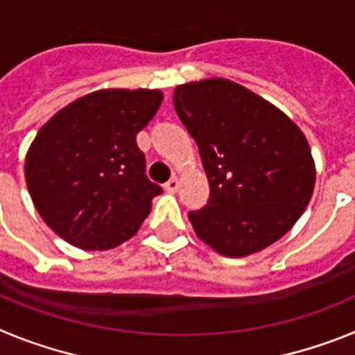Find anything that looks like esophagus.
<instances>
[{
  "label": "esophagus",
  "instance_id": "obj_1",
  "mask_svg": "<svg viewBox=\"0 0 355 355\" xmlns=\"http://www.w3.org/2000/svg\"><path fill=\"white\" fill-rule=\"evenodd\" d=\"M180 184H181L180 178H172L168 183H165V190H167V192H171V193H175L178 190H180Z\"/></svg>",
  "mask_w": 355,
  "mask_h": 355
}]
</instances>
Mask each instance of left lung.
I'll use <instances>...</instances> for the list:
<instances>
[{
  "instance_id": "1",
  "label": "left lung",
  "mask_w": 355,
  "mask_h": 355,
  "mask_svg": "<svg viewBox=\"0 0 355 355\" xmlns=\"http://www.w3.org/2000/svg\"><path fill=\"white\" fill-rule=\"evenodd\" d=\"M174 108L199 146L209 181L208 205L188 213L197 236L227 258H245L283 238L315 190V159L300 128L225 78L178 85Z\"/></svg>"
}]
</instances>
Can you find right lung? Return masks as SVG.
I'll return each mask as SVG.
<instances>
[{"instance_id":"add662e5","label":"right lung","mask_w":355,"mask_h":355,"mask_svg":"<svg viewBox=\"0 0 355 355\" xmlns=\"http://www.w3.org/2000/svg\"><path fill=\"white\" fill-rule=\"evenodd\" d=\"M162 99V90H96L39 130L24 162L26 187L42 220L67 243L115 249L146 220L162 188L147 180L137 133Z\"/></svg>"}]
</instances>
